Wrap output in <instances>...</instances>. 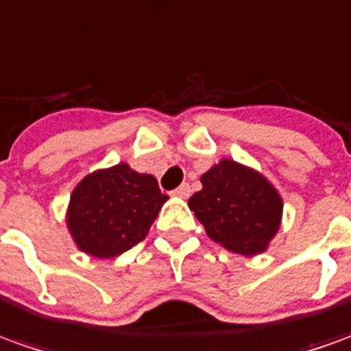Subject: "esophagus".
I'll return each instance as SVG.
<instances>
[{"label": "esophagus", "instance_id": "esophagus-1", "mask_svg": "<svg viewBox=\"0 0 351 351\" xmlns=\"http://www.w3.org/2000/svg\"><path fill=\"white\" fill-rule=\"evenodd\" d=\"M175 195H178V197H188L190 195V186L188 184H180L178 188H176L175 192H173Z\"/></svg>", "mask_w": 351, "mask_h": 351}]
</instances>
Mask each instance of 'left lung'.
<instances>
[{"label":"left lung","instance_id":"left-lung-1","mask_svg":"<svg viewBox=\"0 0 351 351\" xmlns=\"http://www.w3.org/2000/svg\"><path fill=\"white\" fill-rule=\"evenodd\" d=\"M202 184L188 199V207L207 236L242 256L265 252L282 217V197L275 186L232 159L211 167L202 175Z\"/></svg>","mask_w":351,"mask_h":351}]
</instances>
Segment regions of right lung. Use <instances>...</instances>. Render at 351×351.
Returning a JSON list of instances; mask_svg holds the SVG:
<instances>
[{
	"mask_svg": "<svg viewBox=\"0 0 351 351\" xmlns=\"http://www.w3.org/2000/svg\"><path fill=\"white\" fill-rule=\"evenodd\" d=\"M167 199L156 176L119 163L80 180L71 195L66 226L84 254L109 259L144 240Z\"/></svg>",
	"mask_w": 351,
	"mask_h": 351,
	"instance_id": "obj_1",
	"label": "right lung"
}]
</instances>
